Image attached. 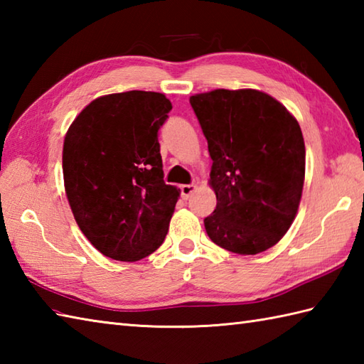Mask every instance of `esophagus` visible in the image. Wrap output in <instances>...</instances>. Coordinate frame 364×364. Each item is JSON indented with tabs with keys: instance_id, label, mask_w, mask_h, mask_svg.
Listing matches in <instances>:
<instances>
[{
	"instance_id": "obj_1",
	"label": "esophagus",
	"mask_w": 364,
	"mask_h": 364,
	"mask_svg": "<svg viewBox=\"0 0 364 364\" xmlns=\"http://www.w3.org/2000/svg\"><path fill=\"white\" fill-rule=\"evenodd\" d=\"M197 191V186L196 184H183L181 186V196L183 198H189L194 192Z\"/></svg>"
}]
</instances>
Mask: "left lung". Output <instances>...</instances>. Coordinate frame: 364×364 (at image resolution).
<instances>
[{"instance_id":"obj_1","label":"left lung","mask_w":364,"mask_h":364,"mask_svg":"<svg viewBox=\"0 0 364 364\" xmlns=\"http://www.w3.org/2000/svg\"><path fill=\"white\" fill-rule=\"evenodd\" d=\"M213 159L214 244L237 255L274 247L296 219L305 181L297 119L266 92L215 89L189 98Z\"/></svg>"}]
</instances>
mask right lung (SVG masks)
Returning <instances> with one entry per match:
<instances>
[{"mask_svg": "<svg viewBox=\"0 0 364 364\" xmlns=\"http://www.w3.org/2000/svg\"><path fill=\"white\" fill-rule=\"evenodd\" d=\"M172 103L159 92L95 98L63 149L64 188L82 235L105 257L133 262L164 242L180 189L164 183L158 129Z\"/></svg>", "mask_w": 364, "mask_h": 364, "instance_id": "obj_1", "label": "right lung"}]
</instances>
